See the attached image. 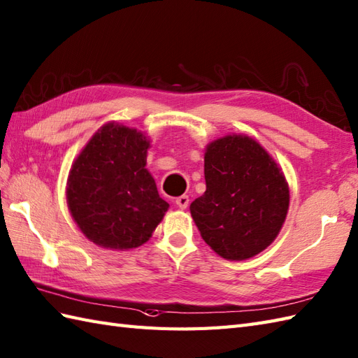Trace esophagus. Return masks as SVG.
Instances as JSON below:
<instances>
[{"label": "esophagus", "instance_id": "esophagus-1", "mask_svg": "<svg viewBox=\"0 0 358 358\" xmlns=\"http://www.w3.org/2000/svg\"><path fill=\"white\" fill-rule=\"evenodd\" d=\"M176 204L180 207V209H186V207L189 206V196L181 195V196L176 198Z\"/></svg>", "mask_w": 358, "mask_h": 358}]
</instances>
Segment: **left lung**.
Segmentation results:
<instances>
[{
    "mask_svg": "<svg viewBox=\"0 0 358 358\" xmlns=\"http://www.w3.org/2000/svg\"><path fill=\"white\" fill-rule=\"evenodd\" d=\"M206 192L190 215L212 250L244 261L267 248L284 226L289 187L284 172L253 137L229 134L204 152Z\"/></svg>",
    "mask_w": 358,
    "mask_h": 358,
    "instance_id": "obj_1",
    "label": "left lung"
}]
</instances>
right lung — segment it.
<instances>
[{"label":"right lung","instance_id":"obj_1","mask_svg":"<svg viewBox=\"0 0 358 358\" xmlns=\"http://www.w3.org/2000/svg\"><path fill=\"white\" fill-rule=\"evenodd\" d=\"M151 140L136 128L108 122L74 159L66 206L91 243L131 250L152 236L169 204L146 169Z\"/></svg>","mask_w":358,"mask_h":358}]
</instances>
